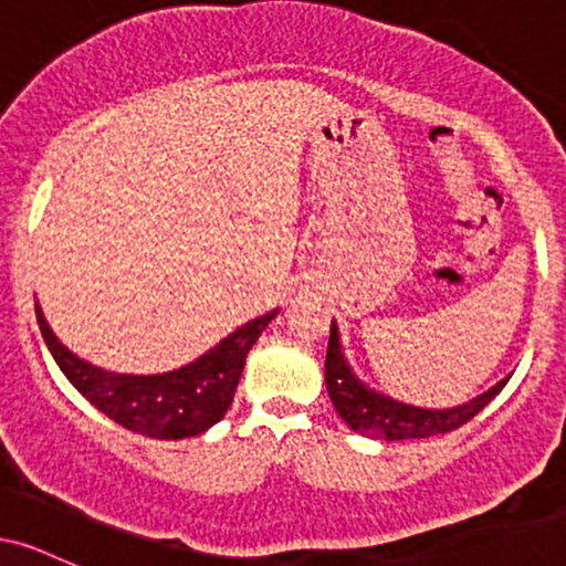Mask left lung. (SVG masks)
I'll return each mask as SVG.
<instances>
[{
  "label": "left lung",
  "mask_w": 566,
  "mask_h": 566,
  "mask_svg": "<svg viewBox=\"0 0 566 566\" xmlns=\"http://www.w3.org/2000/svg\"><path fill=\"white\" fill-rule=\"evenodd\" d=\"M511 378V375H509ZM503 378L484 394L473 396V399L463 401V405L433 409V407H415L407 401L394 399V396L375 391L369 388L354 367L348 365L346 350L340 343V329L333 319L329 324V346L327 359H324V382H327V394L337 415L343 418L350 431L361 433L369 439L382 441H399V439H428L439 437V433L454 431L463 423H469L473 415H479L490 405L495 396L503 391L509 382Z\"/></svg>",
  "instance_id": "left-lung-1"
}]
</instances>
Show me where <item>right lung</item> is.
<instances>
[{
	"label": "right lung",
	"mask_w": 566,
	"mask_h": 566,
	"mask_svg": "<svg viewBox=\"0 0 566 566\" xmlns=\"http://www.w3.org/2000/svg\"><path fill=\"white\" fill-rule=\"evenodd\" d=\"M276 314L279 308L250 319L199 359L170 373L125 375L90 365L63 346L36 303L39 329L71 386L127 431L167 441L199 437L229 412L247 354Z\"/></svg>",
	"instance_id": "add662e5"
}]
</instances>
